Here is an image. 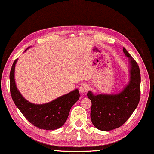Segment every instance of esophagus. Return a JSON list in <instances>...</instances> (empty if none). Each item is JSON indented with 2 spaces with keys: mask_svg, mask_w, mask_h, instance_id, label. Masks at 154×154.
Instances as JSON below:
<instances>
[{
  "mask_svg": "<svg viewBox=\"0 0 154 154\" xmlns=\"http://www.w3.org/2000/svg\"><path fill=\"white\" fill-rule=\"evenodd\" d=\"M80 91L81 92V93H85V92H87V91L89 90V85L87 84H82L80 86Z\"/></svg>",
  "mask_w": 154,
  "mask_h": 154,
  "instance_id": "esophagus-1",
  "label": "esophagus"
}]
</instances>
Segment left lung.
Wrapping results in <instances>:
<instances>
[{
    "label": "left lung",
    "instance_id": "left-lung-1",
    "mask_svg": "<svg viewBox=\"0 0 154 154\" xmlns=\"http://www.w3.org/2000/svg\"><path fill=\"white\" fill-rule=\"evenodd\" d=\"M123 52L129 59L130 79L128 85L120 93L94 95L87 93L91 101V120L101 131H110L122 126L136 109L140 101V73L136 60L123 47Z\"/></svg>",
    "mask_w": 154,
    "mask_h": 154
}]
</instances>
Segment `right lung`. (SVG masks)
<instances>
[{
    "label": "right lung",
    "instance_id": "right-lung-1",
    "mask_svg": "<svg viewBox=\"0 0 154 154\" xmlns=\"http://www.w3.org/2000/svg\"><path fill=\"white\" fill-rule=\"evenodd\" d=\"M16 62L17 59L14 60L9 74L10 93L16 106L26 119L38 128L45 130L60 128L67 120L71 108L80 98L79 89H75L45 104L36 105L31 103L21 95L16 87L14 79Z\"/></svg>",
    "mask_w": 154,
    "mask_h": 154
}]
</instances>
